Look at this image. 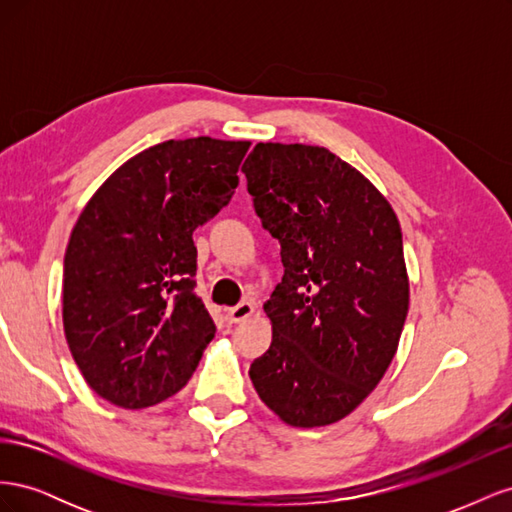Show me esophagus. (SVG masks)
Wrapping results in <instances>:
<instances>
[{"mask_svg":"<svg viewBox=\"0 0 512 512\" xmlns=\"http://www.w3.org/2000/svg\"><path fill=\"white\" fill-rule=\"evenodd\" d=\"M254 314V303H250V301H243V303H239V305H235V307H230L228 309V320L230 322H235V324H239V322H243V320H247Z\"/></svg>","mask_w":512,"mask_h":512,"instance_id":"esophagus-1","label":"esophagus"}]
</instances>
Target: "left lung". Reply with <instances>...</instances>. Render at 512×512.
Instances as JSON below:
<instances>
[{
    "label": "left lung",
    "mask_w": 512,
    "mask_h": 512,
    "mask_svg": "<svg viewBox=\"0 0 512 512\" xmlns=\"http://www.w3.org/2000/svg\"><path fill=\"white\" fill-rule=\"evenodd\" d=\"M241 170L284 265L265 303L273 342L250 367L254 389L292 427L337 423L382 380L408 316L399 220L324 147L258 143Z\"/></svg>",
    "instance_id": "8db88e82"
}]
</instances>
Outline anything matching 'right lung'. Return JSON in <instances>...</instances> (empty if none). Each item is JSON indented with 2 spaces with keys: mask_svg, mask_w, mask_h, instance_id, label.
<instances>
[{
  "mask_svg": "<svg viewBox=\"0 0 512 512\" xmlns=\"http://www.w3.org/2000/svg\"><path fill=\"white\" fill-rule=\"evenodd\" d=\"M247 149L211 136L153 145L83 209L64 258V331L102 399L149 408L192 378L215 335L192 232L230 203Z\"/></svg>",
  "mask_w": 512,
  "mask_h": 512,
  "instance_id": "add662e5",
  "label": "right lung"
}]
</instances>
